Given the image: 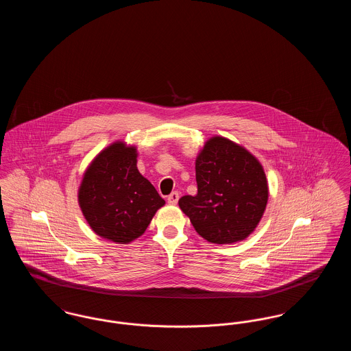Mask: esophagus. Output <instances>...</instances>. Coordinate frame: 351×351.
Wrapping results in <instances>:
<instances>
[{"mask_svg":"<svg viewBox=\"0 0 351 351\" xmlns=\"http://www.w3.org/2000/svg\"><path fill=\"white\" fill-rule=\"evenodd\" d=\"M168 202L171 205H176L178 201H179V192H172L167 197Z\"/></svg>","mask_w":351,"mask_h":351,"instance_id":"esophagus-1","label":"esophagus"}]
</instances>
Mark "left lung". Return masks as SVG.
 <instances>
[{"label": "left lung", "mask_w": 351, "mask_h": 351, "mask_svg": "<svg viewBox=\"0 0 351 351\" xmlns=\"http://www.w3.org/2000/svg\"><path fill=\"white\" fill-rule=\"evenodd\" d=\"M197 195L179 206L195 230L212 243H234L258 226L268 200V184L259 160L223 136L210 138L196 158Z\"/></svg>", "instance_id": "left-lung-1"}]
</instances>
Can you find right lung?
<instances>
[{
    "label": "right lung",
    "mask_w": 351,
    "mask_h": 351,
    "mask_svg": "<svg viewBox=\"0 0 351 351\" xmlns=\"http://www.w3.org/2000/svg\"><path fill=\"white\" fill-rule=\"evenodd\" d=\"M136 149L114 142L92 160L79 188V205L92 230L116 243L146 232L163 200L136 168Z\"/></svg>",
    "instance_id": "add662e5"
}]
</instances>
